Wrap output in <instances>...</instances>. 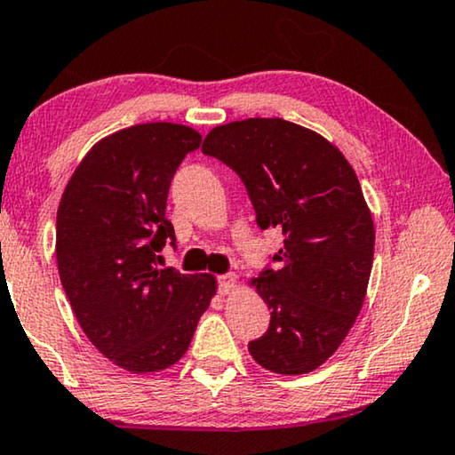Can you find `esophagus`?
Listing matches in <instances>:
<instances>
[{"mask_svg":"<svg viewBox=\"0 0 455 455\" xmlns=\"http://www.w3.org/2000/svg\"><path fill=\"white\" fill-rule=\"evenodd\" d=\"M235 288H236V275L235 274L219 275V290H220V294H230Z\"/></svg>","mask_w":455,"mask_h":455,"instance_id":"obj_1","label":"esophagus"}]
</instances>
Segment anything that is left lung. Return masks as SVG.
<instances>
[{"instance_id": "left-lung-1", "label": "left lung", "mask_w": 455, "mask_h": 455, "mask_svg": "<svg viewBox=\"0 0 455 455\" xmlns=\"http://www.w3.org/2000/svg\"><path fill=\"white\" fill-rule=\"evenodd\" d=\"M202 153L239 175L257 225L283 247L251 283L271 308L249 354L275 374H308L335 354L362 310L374 261V220L354 167L335 145L282 118L216 126Z\"/></svg>"}]
</instances>
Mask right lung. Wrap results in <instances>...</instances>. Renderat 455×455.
<instances>
[{
	"label": "right lung",
	"instance_id": "add662e5",
	"mask_svg": "<svg viewBox=\"0 0 455 455\" xmlns=\"http://www.w3.org/2000/svg\"><path fill=\"white\" fill-rule=\"evenodd\" d=\"M200 142L172 122L114 132L79 163L57 210V266L73 313L100 354L132 374L178 362L216 294L212 275L157 263L165 243L175 245L169 186Z\"/></svg>",
	"mask_w": 455,
	"mask_h": 455
}]
</instances>
